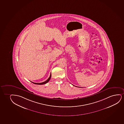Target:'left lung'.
<instances>
[{
    "label": "left lung",
    "instance_id": "1",
    "mask_svg": "<svg viewBox=\"0 0 124 124\" xmlns=\"http://www.w3.org/2000/svg\"><path fill=\"white\" fill-rule=\"evenodd\" d=\"M74 86H75V85H74ZM76 87H77V86H76ZM79 88H80V87H79Z\"/></svg>",
    "mask_w": 124,
    "mask_h": 124
}]
</instances>
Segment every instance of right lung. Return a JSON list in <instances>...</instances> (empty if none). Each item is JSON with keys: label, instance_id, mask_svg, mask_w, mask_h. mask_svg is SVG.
Listing matches in <instances>:
<instances>
[{"label": "right lung", "instance_id": "right-lung-1", "mask_svg": "<svg viewBox=\"0 0 124 124\" xmlns=\"http://www.w3.org/2000/svg\"><path fill=\"white\" fill-rule=\"evenodd\" d=\"M51 78V73L50 74V76L49 77V78L48 79H47L46 81H45L42 82V83H33V82H31L32 83L35 84H37V85H43V84H46V83H48V82L49 81V80H50Z\"/></svg>", "mask_w": 124, "mask_h": 124}]
</instances>
